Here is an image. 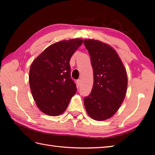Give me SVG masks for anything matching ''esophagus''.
<instances>
[{
    "label": "esophagus",
    "mask_w": 155,
    "mask_h": 155,
    "mask_svg": "<svg viewBox=\"0 0 155 155\" xmlns=\"http://www.w3.org/2000/svg\"><path fill=\"white\" fill-rule=\"evenodd\" d=\"M81 85V80H77V87H79Z\"/></svg>",
    "instance_id": "esophagus-1"
}]
</instances>
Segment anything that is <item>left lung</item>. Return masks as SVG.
<instances>
[{"mask_svg": "<svg viewBox=\"0 0 155 155\" xmlns=\"http://www.w3.org/2000/svg\"><path fill=\"white\" fill-rule=\"evenodd\" d=\"M91 57L94 83L91 93L84 98L88 114L104 120L116 113L123 103L127 88V75L117 52L99 41L84 40Z\"/></svg>", "mask_w": 155, "mask_h": 155, "instance_id": "left-lung-1", "label": "left lung"}]
</instances>
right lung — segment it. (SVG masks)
Wrapping results in <instances>:
<instances>
[{
  "label": "right lung",
  "mask_w": 155,
  "mask_h": 155,
  "mask_svg": "<svg viewBox=\"0 0 155 155\" xmlns=\"http://www.w3.org/2000/svg\"><path fill=\"white\" fill-rule=\"evenodd\" d=\"M83 41L80 38L56 42L32 62L29 84L37 107L42 113L58 116L64 113L77 87L71 76V58Z\"/></svg>",
  "instance_id": "add662e5"
}]
</instances>
